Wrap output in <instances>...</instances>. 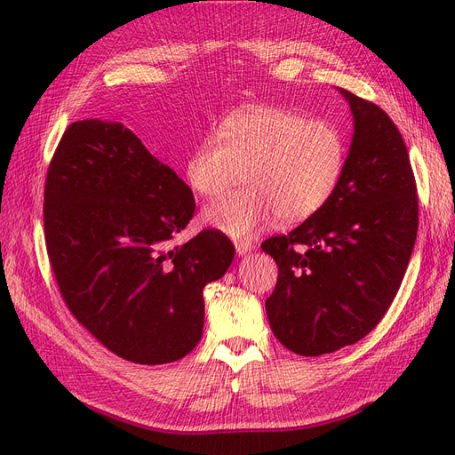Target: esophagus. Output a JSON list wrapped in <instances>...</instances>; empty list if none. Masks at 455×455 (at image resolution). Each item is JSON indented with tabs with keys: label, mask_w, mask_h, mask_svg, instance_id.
Here are the masks:
<instances>
[{
	"label": "esophagus",
	"mask_w": 455,
	"mask_h": 455,
	"mask_svg": "<svg viewBox=\"0 0 455 455\" xmlns=\"http://www.w3.org/2000/svg\"><path fill=\"white\" fill-rule=\"evenodd\" d=\"M254 249V244L251 241H235V251L239 256L251 252Z\"/></svg>",
	"instance_id": "1"
}]
</instances>
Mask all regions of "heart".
<instances>
[{
  "mask_svg": "<svg viewBox=\"0 0 455 455\" xmlns=\"http://www.w3.org/2000/svg\"><path fill=\"white\" fill-rule=\"evenodd\" d=\"M346 139L332 121L279 106L231 114L206 134L186 164L189 188L216 197L243 167L251 186L203 211V222L233 239L256 237L279 216L301 222L319 212L346 167Z\"/></svg>",
  "mask_w": 455,
  "mask_h": 455,
  "instance_id": "heart-1",
  "label": "heart"
}]
</instances>
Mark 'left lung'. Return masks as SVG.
Wrapping results in <instances>:
<instances>
[{"label": "left lung", "instance_id": "left-lung-1", "mask_svg": "<svg viewBox=\"0 0 455 455\" xmlns=\"http://www.w3.org/2000/svg\"><path fill=\"white\" fill-rule=\"evenodd\" d=\"M339 92L355 132L336 191L288 235L261 243L279 267L266 299L269 326L304 356L353 346L378 326L418 235V188L403 134L374 102Z\"/></svg>", "mask_w": 455, "mask_h": 455}]
</instances>
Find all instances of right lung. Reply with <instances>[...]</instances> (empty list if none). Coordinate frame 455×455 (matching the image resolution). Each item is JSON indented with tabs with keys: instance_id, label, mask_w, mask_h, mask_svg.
Segmentation results:
<instances>
[{
	"instance_id": "add662e5",
	"label": "right lung",
	"mask_w": 455,
	"mask_h": 455,
	"mask_svg": "<svg viewBox=\"0 0 455 455\" xmlns=\"http://www.w3.org/2000/svg\"><path fill=\"white\" fill-rule=\"evenodd\" d=\"M194 212L189 186L121 123L64 131L45 178L47 254L68 309L121 359L172 363L203 336V288L235 249L218 229L172 244Z\"/></svg>"
}]
</instances>
